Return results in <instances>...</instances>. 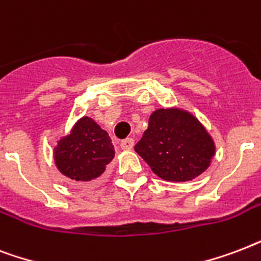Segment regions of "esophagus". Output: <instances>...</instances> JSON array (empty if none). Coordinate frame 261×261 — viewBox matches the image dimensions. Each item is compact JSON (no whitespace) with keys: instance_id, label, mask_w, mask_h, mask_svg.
<instances>
[{"instance_id":"obj_1","label":"esophagus","mask_w":261,"mask_h":261,"mask_svg":"<svg viewBox=\"0 0 261 261\" xmlns=\"http://www.w3.org/2000/svg\"><path fill=\"white\" fill-rule=\"evenodd\" d=\"M133 144H135V140H133L132 137H128V139H125V140L121 141L120 147L122 149H130L133 147Z\"/></svg>"}]
</instances>
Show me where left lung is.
Segmentation results:
<instances>
[{"instance_id":"1","label":"left lung","mask_w":261,"mask_h":261,"mask_svg":"<svg viewBox=\"0 0 261 261\" xmlns=\"http://www.w3.org/2000/svg\"><path fill=\"white\" fill-rule=\"evenodd\" d=\"M135 151L161 178L184 182L207 170L215 145L192 114L179 109H159L149 117L148 128Z\"/></svg>"}]
</instances>
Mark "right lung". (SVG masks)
Wrapping results in <instances>:
<instances>
[{
  "label": "right lung",
  "mask_w": 261,
  "mask_h": 261,
  "mask_svg": "<svg viewBox=\"0 0 261 261\" xmlns=\"http://www.w3.org/2000/svg\"><path fill=\"white\" fill-rule=\"evenodd\" d=\"M113 158L114 147L109 133L88 117L79 120L54 148L58 170L77 182L98 178Z\"/></svg>",
  "instance_id": "1"
}]
</instances>
